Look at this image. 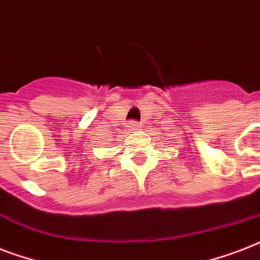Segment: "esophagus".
<instances>
[{"label":"esophagus","instance_id":"obj_1","mask_svg":"<svg viewBox=\"0 0 260 260\" xmlns=\"http://www.w3.org/2000/svg\"><path fill=\"white\" fill-rule=\"evenodd\" d=\"M132 131L138 129V128H140V124H139L138 121H129V125H128Z\"/></svg>","mask_w":260,"mask_h":260}]
</instances>
